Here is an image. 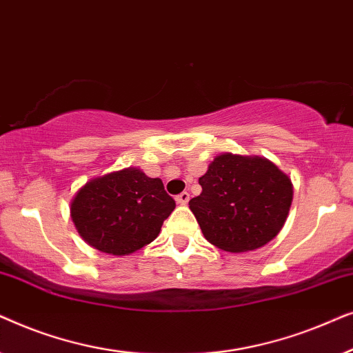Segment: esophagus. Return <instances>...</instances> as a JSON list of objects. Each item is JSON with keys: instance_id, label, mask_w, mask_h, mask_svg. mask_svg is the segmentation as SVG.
I'll return each mask as SVG.
<instances>
[{"instance_id": "obj_1", "label": "esophagus", "mask_w": 353, "mask_h": 353, "mask_svg": "<svg viewBox=\"0 0 353 353\" xmlns=\"http://www.w3.org/2000/svg\"><path fill=\"white\" fill-rule=\"evenodd\" d=\"M175 199H176V202H178V204H180V205H185V204H188V201H190V192L183 191L181 194H178V196L175 197Z\"/></svg>"}]
</instances>
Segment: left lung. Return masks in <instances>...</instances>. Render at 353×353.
Wrapping results in <instances>:
<instances>
[{"mask_svg":"<svg viewBox=\"0 0 353 353\" xmlns=\"http://www.w3.org/2000/svg\"><path fill=\"white\" fill-rule=\"evenodd\" d=\"M202 192L190 201L205 239L228 252L270 243L283 228L292 183L267 159L221 154L199 178Z\"/></svg>","mask_w":353,"mask_h":353,"instance_id":"1","label":"left lung"}]
</instances>
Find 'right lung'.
<instances>
[{
	"instance_id": "right-lung-1",
	"label": "right lung",
	"mask_w": 353,
	"mask_h": 353,
	"mask_svg": "<svg viewBox=\"0 0 353 353\" xmlns=\"http://www.w3.org/2000/svg\"><path fill=\"white\" fill-rule=\"evenodd\" d=\"M175 205L159 178L125 168L86 183L72 201L70 215L94 249L128 255L157 238Z\"/></svg>"
}]
</instances>
